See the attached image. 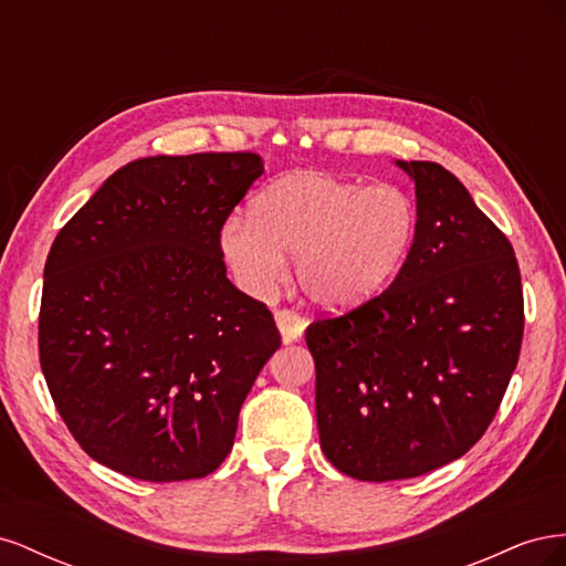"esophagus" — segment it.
Wrapping results in <instances>:
<instances>
[{
	"instance_id": "34e87169",
	"label": "esophagus",
	"mask_w": 566,
	"mask_h": 566,
	"mask_svg": "<svg viewBox=\"0 0 566 566\" xmlns=\"http://www.w3.org/2000/svg\"><path fill=\"white\" fill-rule=\"evenodd\" d=\"M276 328L281 333V339L285 342V345H290V342H297L302 335H304V328H306V321L293 312H276Z\"/></svg>"
}]
</instances>
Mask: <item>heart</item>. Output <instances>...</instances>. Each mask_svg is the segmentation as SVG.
<instances>
[{
	"label": "heart",
	"mask_w": 566,
	"mask_h": 566,
	"mask_svg": "<svg viewBox=\"0 0 566 566\" xmlns=\"http://www.w3.org/2000/svg\"><path fill=\"white\" fill-rule=\"evenodd\" d=\"M416 202L399 186H368L323 169H297L231 217L219 250L235 283L266 297L295 254L302 293L323 310H354L394 281L413 250Z\"/></svg>",
	"instance_id": "1"
}]
</instances>
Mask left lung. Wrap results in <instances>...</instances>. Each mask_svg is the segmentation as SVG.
Listing matches in <instances>:
<instances>
[{
  "instance_id": "obj_1",
  "label": "left lung",
  "mask_w": 566,
  "mask_h": 566,
  "mask_svg": "<svg viewBox=\"0 0 566 566\" xmlns=\"http://www.w3.org/2000/svg\"><path fill=\"white\" fill-rule=\"evenodd\" d=\"M394 163L416 184L413 250L382 295L306 328L321 449L361 482L465 455L503 401L524 333L520 266L501 229L449 169Z\"/></svg>"
}]
</instances>
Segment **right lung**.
Segmentation results:
<instances>
[{
  "label": "right lung",
  "instance_id": "1",
  "mask_svg": "<svg viewBox=\"0 0 566 566\" xmlns=\"http://www.w3.org/2000/svg\"><path fill=\"white\" fill-rule=\"evenodd\" d=\"M264 163L254 153L119 167L59 231L44 266L40 364L96 462L144 482L214 472L281 347L229 279L219 231Z\"/></svg>",
  "mask_w": 566,
  "mask_h": 566
}]
</instances>
